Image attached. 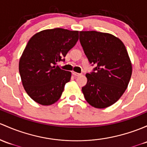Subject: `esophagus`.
Masks as SVG:
<instances>
[{
  "mask_svg": "<svg viewBox=\"0 0 147 147\" xmlns=\"http://www.w3.org/2000/svg\"><path fill=\"white\" fill-rule=\"evenodd\" d=\"M72 75H73L74 76H75V77H80V75H82V74L78 73V72H74V71H72Z\"/></svg>",
  "mask_w": 147,
  "mask_h": 147,
  "instance_id": "obj_1",
  "label": "esophagus"
}]
</instances>
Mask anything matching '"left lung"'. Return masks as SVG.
<instances>
[{
	"label": "left lung",
	"instance_id": "obj_1",
	"mask_svg": "<svg viewBox=\"0 0 147 147\" xmlns=\"http://www.w3.org/2000/svg\"><path fill=\"white\" fill-rule=\"evenodd\" d=\"M80 41L89 63L96 66L86 75L84 98L96 109L112 106L125 92L132 75L125 46L114 35L96 31L80 32Z\"/></svg>",
	"mask_w": 147,
	"mask_h": 147
}]
</instances>
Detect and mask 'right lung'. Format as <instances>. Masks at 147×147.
I'll return each mask as SVG.
<instances>
[{
    "mask_svg": "<svg viewBox=\"0 0 147 147\" xmlns=\"http://www.w3.org/2000/svg\"><path fill=\"white\" fill-rule=\"evenodd\" d=\"M78 31L62 28L45 29L29 39L19 62L24 90L32 99L50 106L61 98L71 72L55 67L76 44Z\"/></svg>",
    "mask_w": 147,
    "mask_h": 147,
    "instance_id": "1",
    "label": "right lung"
}]
</instances>
